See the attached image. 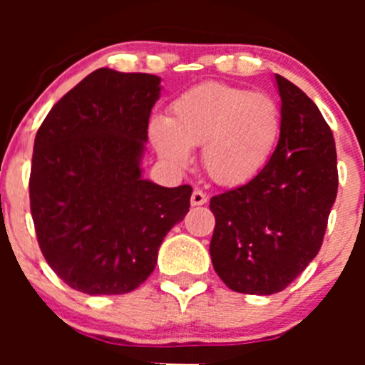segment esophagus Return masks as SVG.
<instances>
[{
	"label": "esophagus",
	"mask_w": 365,
	"mask_h": 365,
	"mask_svg": "<svg viewBox=\"0 0 365 365\" xmlns=\"http://www.w3.org/2000/svg\"><path fill=\"white\" fill-rule=\"evenodd\" d=\"M207 202V195L204 194L202 190H199V188H195L194 192H192V197H190V204L192 206H202V204Z\"/></svg>",
	"instance_id": "esophagus-1"
}]
</instances>
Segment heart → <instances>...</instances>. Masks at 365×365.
Here are the masks:
<instances>
[{
	"label": "heart",
	"mask_w": 365,
	"mask_h": 365,
	"mask_svg": "<svg viewBox=\"0 0 365 365\" xmlns=\"http://www.w3.org/2000/svg\"><path fill=\"white\" fill-rule=\"evenodd\" d=\"M283 116L273 96L207 82L175 99L168 120H154L149 137L159 158L173 170L190 165V149L202 145L204 170L215 182L238 187L269 165Z\"/></svg>",
	"instance_id": "obj_1"
}]
</instances>
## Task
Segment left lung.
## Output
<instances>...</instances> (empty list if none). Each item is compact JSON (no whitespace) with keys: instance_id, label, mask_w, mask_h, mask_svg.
Returning a JSON list of instances; mask_svg holds the SVG:
<instances>
[{"instance_id":"obj_1","label":"left lung","mask_w":365,"mask_h":365,"mask_svg":"<svg viewBox=\"0 0 365 365\" xmlns=\"http://www.w3.org/2000/svg\"><path fill=\"white\" fill-rule=\"evenodd\" d=\"M283 130L269 165L245 185L211 199V261L233 292L284 290L322 245L338 192L336 148L319 108L276 75Z\"/></svg>"}]
</instances>
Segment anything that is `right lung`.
<instances>
[{
    "label": "right lung",
    "mask_w": 365,
    "mask_h": 365,
    "mask_svg": "<svg viewBox=\"0 0 365 365\" xmlns=\"http://www.w3.org/2000/svg\"><path fill=\"white\" fill-rule=\"evenodd\" d=\"M159 82L156 75L99 68L66 92L37 130L29 180L37 242L73 290H135L190 207V185L142 178Z\"/></svg>",
    "instance_id": "add662e5"
}]
</instances>
